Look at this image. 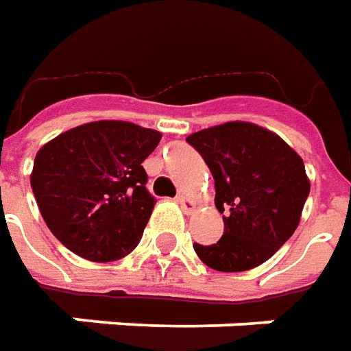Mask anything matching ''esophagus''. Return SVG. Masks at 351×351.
Returning a JSON list of instances; mask_svg holds the SVG:
<instances>
[{
    "label": "esophagus",
    "mask_w": 351,
    "mask_h": 351,
    "mask_svg": "<svg viewBox=\"0 0 351 351\" xmlns=\"http://www.w3.org/2000/svg\"><path fill=\"white\" fill-rule=\"evenodd\" d=\"M178 204H180L181 208H183V211H185V213H191V211L195 210V202H193L191 198H187L185 195L178 196Z\"/></svg>",
    "instance_id": "esophagus-1"
}]
</instances>
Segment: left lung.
<instances>
[{"label":"left lung","mask_w":351,"mask_h":351,"mask_svg":"<svg viewBox=\"0 0 351 351\" xmlns=\"http://www.w3.org/2000/svg\"><path fill=\"white\" fill-rule=\"evenodd\" d=\"M187 141L215 180L225 223L219 242L193 245L196 255L219 272L259 267L299 227L310 195L302 158L278 134L243 121L195 132Z\"/></svg>","instance_id":"left-lung-1"}]
</instances>
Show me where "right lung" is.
Instances as JSON below:
<instances>
[{
  "label": "right lung",
  "mask_w": 351,
  "mask_h": 351,
  "mask_svg": "<svg viewBox=\"0 0 351 351\" xmlns=\"http://www.w3.org/2000/svg\"><path fill=\"white\" fill-rule=\"evenodd\" d=\"M160 132L126 121H96L37 151L32 189L47 227L69 251L94 263L128 255L156 200L141 162Z\"/></svg>",
  "instance_id": "obj_1"
}]
</instances>
